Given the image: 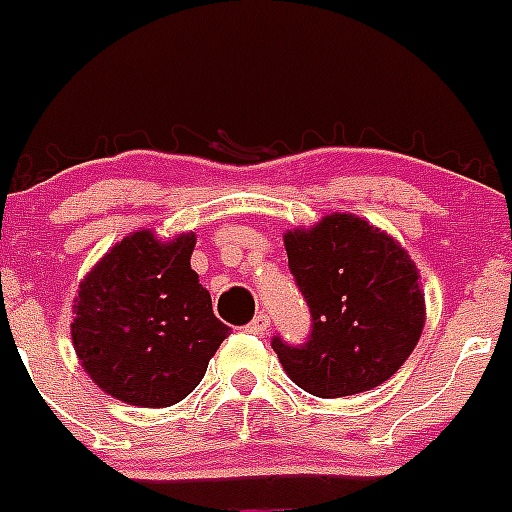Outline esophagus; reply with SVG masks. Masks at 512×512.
Masks as SVG:
<instances>
[{
    "instance_id": "1",
    "label": "esophagus",
    "mask_w": 512,
    "mask_h": 512,
    "mask_svg": "<svg viewBox=\"0 0 512 512\" xmlns=\"http://www.w3.org/2000/svg\"><path fill=\"white\" fill-rule=\"evenodd\" d=\"M269 325H271L269 315L259 312V315H256V318H253L251 323L246 325V330H248V333H253V336H264L266 330H269Z\"/></svg>"
}]
</instances>
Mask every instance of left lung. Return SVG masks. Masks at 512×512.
<instances>
[{"label": "left lung", "mask_w": 512, "mask_h": 512, "mask_svg": "<svg viewBox=\"0 0 512 512\" xmlns=\"http://www.w3.org/2000/svg\"><path fill=\"white\" fill-rule=\"evenodd\" d=\"M284 248L312 318L300 346L271 338L289 379L315 397L359 395L387 382L425 325V297L408 251L348 212L287 230Z\"/></svg>", "instance_id": "8db88e82"}]
</instances>
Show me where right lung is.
<instances>
[{"label":"right lung","instance_id":"right-lung-1","mask_svg":"<svg viewBox=\"0 0 512 512\" xmlns=\"http://www.w3.org/2000/svg\"><path fill=\"white\" fill-rule=\"evenodd\" d=\"M194 233L125 235L79 284L71 341L99 390L138 408H169L202 382L230 328L189 266Z\"/></svg>","mask_w":512,"mask_h":512}]
</instances>
